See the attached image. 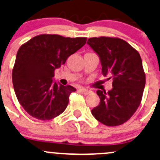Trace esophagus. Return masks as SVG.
<instances>
[{
    "label": "esophagus",
    "instance_id": "1",
    "mask_svg": "<svg viewBox=\"0 0 160 160\" xmlns=\"http://www.w3.org/2000/svg\"><path fill=\"white\" fill-rule=\"evenodd\" d=\"M78 91L80 92H81V93L85 94V95H87L88 93H89V90H88V89H84V88H80L78 89Z\"/></svg>",
    "mask_w": 160,
    "mask_h": 160
}]
</instances>
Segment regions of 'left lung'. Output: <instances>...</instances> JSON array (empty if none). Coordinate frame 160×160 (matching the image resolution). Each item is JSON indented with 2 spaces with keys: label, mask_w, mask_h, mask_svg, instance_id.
<instances>
[{
  "label": "left lung",
  "mask_w": 160,
  "mask_h": 160,
  "mask_svg": "<svg viewBox=\"0 0 160 160\" xmlns=\"http://www.w3.org/2000/svg\"><path fill=\"white\" fill-rule=\"evenodd\" d=\"M87 44L99 56L103 76L113 80L112 89L96 91L100 102L92 115L105 125H120L134 115L141 102L146 83L141 58L118 38H90Z\"/></svg>",
  "instance_id": "1"
}]
</instances>
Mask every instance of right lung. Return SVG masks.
<instances>
[{
    "label": "right lung",
    "mask_w": 160,
    "mask_h": 160,
    "mask_svg": "<svg viewBox=\"0 0 160 160\" xmlns=\"http://www.w3.org/2000/svg\"><path fill=\"white\" fill-rule=\"evenodd\" d=\"M86 41L84 37L44 34L19 48L12 80L17 99L29 115L38 120H50L66 109L70 94L76 89L54 81V71Z\"/></svg>",
    "instance_id": "obj_1"
}]
</instances>
